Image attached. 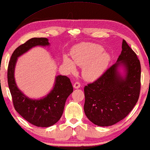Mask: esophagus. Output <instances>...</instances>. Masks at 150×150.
Listing matches in <instances>:
<instances>
[{
    "instance_id": "esophagus-1",
    "label": "esophagus",
    "mask_w": 150,
    "mask_h": 150,
    "mask_svg": "<svg viewBox=\"0 0 150 150\" xmlns=\"http://www.w3.org/2000/svg\"><path fill=\"white\" fill-rule=\"evenodd\" d=\"M73 87H74V88H75V89H79L81 87V83L79 82H76L73 85Z\"/></svg>"
}]
</instances>
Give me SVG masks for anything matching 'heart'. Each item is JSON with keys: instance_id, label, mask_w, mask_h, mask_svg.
I'll return each mask as SVG.
<instances>
[{"instance_id": "1", "label": "heart", "mask_w": 150, "mask_h": 150, "mask_svg": "<svg viewBox=\"0 0 150 150\" xmlns=\"http://www.w3.org/2000/svg\"><path fill=\"white\" fill-rule=\"evenodd\" d=\"M72 61L63 57V64L71 72L76 71V65L83 67V76L87 81H94L105 71L111 61V56L98 44L84 42L78 45L71 52Z\"/></svg>"}]
</instances>
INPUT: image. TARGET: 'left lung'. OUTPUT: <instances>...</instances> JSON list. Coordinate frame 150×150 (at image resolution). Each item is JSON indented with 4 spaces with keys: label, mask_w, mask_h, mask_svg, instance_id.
<instances>
[{
    "label": "left lung",
    "mask_w": 150,
    "mask_h": 150,
    "mask_svg": "<svg viewBox=\"0 0 150 150\" xmlns=\"http://www.w3.org/2000/svg\"><path fill=\"white\" fill-rule=\"evenodd\" d=\"M141 64L125 40L117 61L102 76L85 87L84 112L100 127L125 118L137 103L141 89Z\"/></svg>",
    "instance_id": "left-lung-1"
}]
</instances>
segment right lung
<instances>
[{
    "label": "right lung",
    "mask_w": 150,
    "mask_h": 150,
    "mask_svg": "<svg viewBox=\"0 0 150 150\" xmlns=\"http://www.w3.org/2000/svg\"><path fill=\"white\" fill-rule=\"evenodd\" d=\"M47 38H32L14 50L7 71V81L13 106L23 118L37 127H47L56 123L62 116L66 100L73 92L70 80L65 76H56L54 86L47 94L40 98L26 96L16 85L15 67L18 58L35 47H50Z\"/></svg>",
    "instance_id": "right-lung-1"
}]
</instances>
